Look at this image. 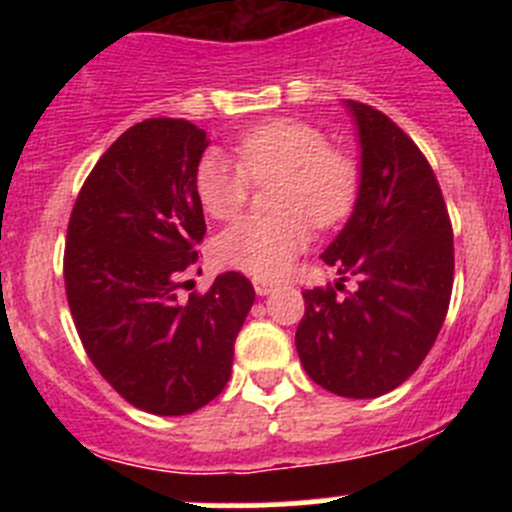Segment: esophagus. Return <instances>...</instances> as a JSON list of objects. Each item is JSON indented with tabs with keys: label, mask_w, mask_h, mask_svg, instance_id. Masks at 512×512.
<instances>
[{
	"label": "esophagus",
	"mask_w": 512,
	"mask_h": 512,
	"mask_svg": "<svg viewBox=\"0 0 512 512\" xmlns=\"http://www.w3.org/2000/svg\"><path fill=\"white\" fill-rule=\"evenodd\" d=\"M252 285H255V292L260 294V297H262V294H270L272 289L277 287L275 282H272V280H265V277H255V280H252Z\"/></svg>",
	"instance_id": "1"
}]
</instances>
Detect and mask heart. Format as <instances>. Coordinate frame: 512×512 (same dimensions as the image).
Masks as SVG:
<instances>
[{
	"instance_id": "heart-1",
	"label": "heart",
	"mask_w": 512,
	"mask_h": 512,
	"mask_svg": "<svg viewBox=\"0 0 512 512\" xmlns=\"http://www.w3.org/2000/svg\"><path fill=\"white\" fill-rule=\"evenodd\" d=\"M237 163L208 151L195 165V195L210 218L227 220L242 210L252 185L275 183V215H250L225 227L215 257L252 275H282L314 227L349 218L359 198L361 165L349 148L332 146L322 128L299 118H272L237 138Z\"/></svg>"
}]
</instances>
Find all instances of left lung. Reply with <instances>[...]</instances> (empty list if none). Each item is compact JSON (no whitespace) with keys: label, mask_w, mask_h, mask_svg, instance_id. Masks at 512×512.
<instances>
[{"label":"left lung","mask_w":512,"mask_h":512,"mask_svg":"<svg viewBox=\"0 0 512 512\" xmlns=\"http://www.w3.org/2000/svg\"><path fill=\"white\" fill-rule=\"evenodd\" d=\"M347 106L361 141L359 198L322 255L339 282L304 289L294 344L322 389L376 399L414 374L446 322L453 227L416 143L374 106ZM349 276L354 290L343 285Z\"/></svg>","instance_id":"8db88e82"}]
</instances>
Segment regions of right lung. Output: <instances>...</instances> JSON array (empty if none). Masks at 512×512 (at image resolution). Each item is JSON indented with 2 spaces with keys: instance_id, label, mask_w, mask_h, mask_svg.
<instances>
[{
  "instance_id": "1",
  "label": "right lung",
  "mask_w": 512,
  "mask_h": 512,
  "mask_svg": "<svg viewBox=\"0 0 512 512\" xmlns=\"http://www.w3.org/2000/svg\"><path fill=\"white\" fill-rule=\"evenodd\" d=\"M205 148L185 118L136 123L98 158L66 230V299L81 344L128 404L156 416L193 414L225 389L255 302L242 272L178 294L205 237L195 195Z\"/></svg>"
}]
</instances>
